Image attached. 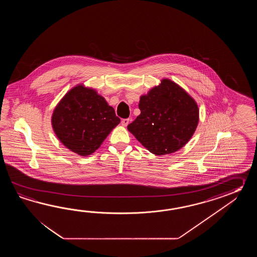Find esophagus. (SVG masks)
<instances>
[{"label": "esophagus", "instance_id": "1", "mask_svg": "<svg viewBox=\"0 0 257 257\" xmlns=\"http://www.w3.org/2000/svg\"><path fill=\"white\" fill-rule=\"evenodd\" d=\"M130 119L128 118H125V119H122L121 121V125L123 126H126L128 125V123H130Z\"/></svg>", "mask_w": 257, "mask_h": 257}]
</instances>
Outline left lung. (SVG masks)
<instances>
[{
  "instance_id": "1",
  "label": "left lung",
  "mask_w": 257,
  "mask_h": 257,
  "mask_svg": "<svg viewBox=\"0 0 257 257\" xmlns=\"http://www.w3.org/2000/svg\"><path fill=\"white\" fill-rule=\"evenodd\" d=\"M141 115L127 126L139 142L155 155L175 153L184 147L198 124L197 103L169 79H163L140 99Z\"/></svg>"
}]
</instances>
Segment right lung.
<instances>
[{"instance_id":"right-lung-1","label":"right lung","mask_w":257,"mask_h":257,"mask_svg":"<svg viewBox=\"0 0 257 257\" xmlns=\"http://www.w3.org/2000/svg\"><path fill=\"white\" fill-rule=\"evenodd\" d=\"M119 122L105 99L83 84L66 93L51 117L53 131L60 142L81 156L94 153Z\"/></svg>"}]
</instances>
